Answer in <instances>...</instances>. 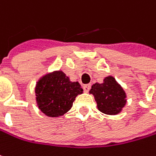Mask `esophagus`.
Returning a JSON list of instances; mask_svg holds the SVG:
<instances>
[{
  "instance_id": "34e87169",
  "label": "esophagus",
  "mask_w": 156,
  "mask_h": 156,
  "mask_svg": "<svg viewBox=\"0 0 156 156\" xmlns=\"http://www.w3.org/2000/svg\"><path fill=\"white\" fill-rule=\"evenodd\" d=\"M90 84H85V85H83V90L85 92H88L90 90Z\"/></svg>"
}]
</instances>
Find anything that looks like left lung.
I'll use <instances>...</instances> for the list:
<instances>
[{
    "label": "left lung",
    "instance_id": "1",
    "mask_svg": "<svg viewBox=\"0 0 156 156\" xmlns=\"http://www.w3.org/2000/svg\"><path fill=\"white\" fill-rule=\"evenodd\" d=\"M90 94L94 96L98 109L109 115L121 113L127 102L124 90L113 76L106 77L102 83L93 84Z\"/></svg>",
    "mask_w": 156,
    "mask_h": 156
}]
</instances>
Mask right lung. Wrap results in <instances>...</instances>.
I'll list each match as a JSON object with an SVG mask.
<instances>
[{
  "mask_svg": "<svg viewBox=\"0 0 156 156\" xmlns=\"http://www.w3.org/2000/svg\"><path fill=\"white\" fill-rule=\"evenodd\" d=\"M83 90L78 82H71L60 70L41 76L35 85L36 103L47 116L59 117L66 114L73 102Z\"/></svg>",
  "mask_w": 156,
  "mask_h": 156,
  "instance_id": "1",
  "label": "right lung"
}]
</instances>
